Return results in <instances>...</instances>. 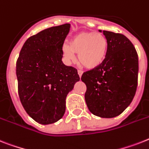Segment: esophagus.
I'll return each instance as SVG.
<instances>
[{
  "label": "esophagus",
  "mask_w": 149,
  "mask_h": 149,
  "mask_svg": "<svg viewBox=\"0 0 149 149\" xmlns=\"http://www.w3.org/2000/svg\"><path fill=\"white\" fill-rule=\"evenodd\" d=\"M78 75H79V77H82V75H83V71L78 70Z\"/></svg>",
  "instance_id": "34e87169"
}]
</instances>
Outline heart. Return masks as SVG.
<instances>
[{"instance_id": "obj_1", "label": "heart", "mask_w": 149, "mask_h": 149, "mask_svg": "<svg viewBox=\"0 0 149 149\" xmlns=\"http://www.w3.org/2000/svg\"><path fill=\"white\" fill-rule=\"evenodd\" d=\"M108 40L102 33L81 32L63 47V54L68 61L74 60L78 54L79 63L86 69L94 70L103 63L108 51Z\"/></svg>"}]
</instances>
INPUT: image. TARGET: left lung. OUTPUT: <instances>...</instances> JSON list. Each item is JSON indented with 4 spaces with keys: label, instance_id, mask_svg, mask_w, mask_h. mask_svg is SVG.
Segmentation results:
<instances>
[{
    "label": "left lung",
    "instance_id": "8db88e82",
    "mask_svg": "<svg viewBox=\"0 0 149 149\" xmlns=\"http://www.w3.org/2000/svg\"><path fill=\"white\" fill-rule=\"evenodd\" d=\"M101 32V31H100ZM108 40L106 57L99 67L83 72L89 110L102 118H113L130 105L138 85L139 58L125 36L103 31Z\"/></svg>",
    "mask_w": 149,
    "mask_h": 149
}]
</instances>
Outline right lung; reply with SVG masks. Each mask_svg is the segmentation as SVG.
Here are the masks:
<instances>
[{
    "instance_id": "add662e5",
    "label": "right lung",
    "mask_w": 149,
    "mask_h": 149,
    "mask_svg": "<svg viewBox=\"0 0 149 149\" xmlns=\"http://www.w3.org/2000/svg\"><path fill=\"white\" fill-rule=\"evenodd\" d=\"M70 28L65 24L26 40L16 64L18 94L26 113L43 125L57 122L66 110V98L79 80L77 70L62 61L63 45Z\"/></svg>"
}]
</instances>
